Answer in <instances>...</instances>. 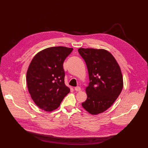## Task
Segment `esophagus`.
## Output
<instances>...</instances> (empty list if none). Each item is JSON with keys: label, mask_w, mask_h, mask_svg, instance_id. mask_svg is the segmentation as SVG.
<instances>
[{"label": "esophagus", "mask_w": 148, "mask_h": 148, "mask_svg": "<svg viewBox=\"0 0 148 148\" xmlns=\"http://www.w3.org/2000/svg\"><path fill=\"white\" fill-rule=\"evenodd\" d=\"M74 90L76 91V92H79V91H81V88L79 86H77V87H75L74 88Z\"/></svg>", "instance_id": "obj_1"}]
</instances>
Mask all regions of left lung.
<instances>
[{"label": "left lung", "mask_w": 148, "mask_h": 148, "mask_svg": "<svg viewBox=\"0 0 148 148\" xmlns=\"http://www.w3.org/2000/svg\"><path fill=\"white\" fill-rule=\"evenodd\" d=\"M78 52L85 61L90 79L86 88L87 99L82 106L90 114H98L109 108L121 92V69L106 49L79 48Z\"/></svg>", "instance_id": "8db88e82"}]
</instances>
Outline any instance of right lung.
Listing matches in <instances>:
<instances>
[{
    "label": "right lung",
    "mask_w": 148,
    "mask_h": 148,
    "mask_svg": "<svg viewBox=\"0 0 148 148\" xmlns=\"http://www.w3.org/2000/svg\"><path fill=\"white\" fill-rule=\"evenodd\" d=\"M73 49L51 47L39 52L33 58L27 72L29 93L40 109L52 111L57 109L70 89L64 82L63 64Z\"/></svg>",
    "instance_id": "obj_1"
}]
</instances>
